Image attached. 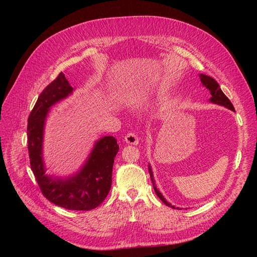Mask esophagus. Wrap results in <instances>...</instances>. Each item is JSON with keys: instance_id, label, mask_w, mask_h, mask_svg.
I'll return each mask as SVG.
<instances>
[{"instance_id": "obj_1", "label": "esophagus", "mask_w": 257, "mask_h": 257, "mask_svg": "<svg viewBox=\"0 0 257 257\" xmlns=\"http://www.w3.org/2000/svg\"><path fill=\"white\" fill-rule=\"evenodd\" d=\"M124 139H125V143L128 144V145L136 146L139 143L138 136L135 133H128V134H126L125 137H124Z\"/></svg>"}]
</instances>
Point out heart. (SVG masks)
Wrapping results in <instances>:
<instances>
[{"mask_svg":"<svg viewBox=\"0 0 257 257\" xmlns=\"http://www.w3.org/2000/svg\"><path fill=\"white\" fill-rule=\"evenodd\" d=\"M147 95L148 94H146V93H139V94L135 95V99L136 100H143V99H145L147 97Z\"/></svg>","mask_w":257,"mask_h":257,"instance_id":"b5f03b06","label":"heart"}]
</instances>
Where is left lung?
<instances>
[{"label": "left lung", "mask_w": 257, "mask_h": 257, "mask_svg": "<svg viewBox=\"0 0 257 257\" xmlns=\"http://www.w3.org/2000/svg\"><path fill=\"white\" fill-rule=\"evenodd\" d=\"M199 78H200V81L201 83H203L204 87H206L209 91H210V94H211V97H210L209 102L210 103H213V104H216V105H220V106H224L228 108V109L235 111V108L234 106H232V104L230 103V100L226 97V95L224 94L223 91L221 90L219 83H217L212 77L210 76H207V75H204V74H199ZM148 169H149V174H150V177H151V181H152V184H153V189L155 191V193H157V195L159 196V198L164 203L166 206L168 207H172L174 209H179V208H176L175 206H173L170 203H168V201L164 198V196L162 195V193L158 190L157 185H155L154 183V178H153V172H152V168L150 166V164L148 165Z\"/></svg>", "instance_id": "left-lung-1"}]
</instances>
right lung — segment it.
Masks as SVG:
<instances>
[{"instance_id": "add662e5", "label": "right lung", "mask_w": 257, "mask_h": 257, "mask_svg": "<svg viewBox=\"0 0 257 257\" xmlns=\"http://www.w3.org/2000/svg\"><path fill=\"white\" fill-rule=\"evenodd\" d=\"M73 91L64 74L60 73L38 96L28 120L29 157L31 169L46 198L62 208L88 211L102 204L110 191L112 166L119 146L113 136H104L95 142L77 173L67 177L46 174L43 155L46 119L51 107Z\"/></svg>"}]
</instances>
